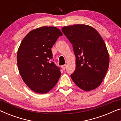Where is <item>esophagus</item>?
Masks as SVG:
<instances>
[{
	"instance_id": "obj_1",
	"label": "esophagus",
	"mask_w": 121,
	"mask_h": 121,
	"mask_svg": "<svg viewBox=\"0 0 121 121\" xmlns=\"http://www.w3.org/2000/svg\"><path fill=\"white\" fill-rule=\"evenodd\" d=\"M66 67H67V65L65 64V65H63L62 66V68L63 69V70H65V69H66Z\"/></svg>"
}]
</instances>
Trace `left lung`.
Segmentation results:
<instances>
[{
	"instance_id": "8db88e82",
	"label": "left lung",
	"mask_w": 121,
	"mask_h": 121,
	"mask_svg": "<svg viewBox=\"0 0 121 121\" xmlns=\"http://www.w3.org/2000/svg\"><path fill=\"white\" fill-rule=\"evenodd\" d=\"M62 32L73 44L76 57L75 70L70 77L86 91L100 85L109 66V54L99 33L91 26L77 24L63 27Z\"/></svg>"
}]
</instances>
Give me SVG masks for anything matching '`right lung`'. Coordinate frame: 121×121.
Segmentation results:
<instances>
[{"label": "right lung", "mask_w": 121, "mask_h": 121, "mask_svg": "<svg viewBox=\"0 0 121 121\" xmlns=\"http://www.w3.org/2000/svg\"><path fill=\"white\" fill-rule=\"evenodd\" d=\"M62 32L53 26L32 30L21 41L17 53L18 69L23 81L33 91L45 94L57 84L61 75L52 59L51 48Z\"/></svg>", "instance_id": "1"}]
</instances>
